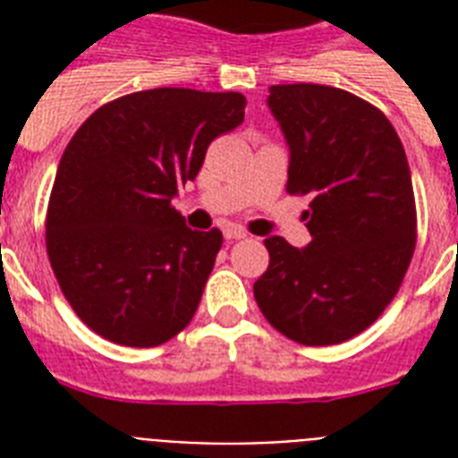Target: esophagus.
I'll list each match as a JSON object with an SVG mask.
<instances>
[{
	"mask_svg": "<svg viewBox=\"0 0 458 458\" xmlns=\"http://www.w3.org/2000/svg\"><path fill=\"white\" fill-rule=\"evenodd\" d=\"M223 237H225L228 242H233V240H244L247 233H244L242 228H237V225H228V228L223 230Z\"/></svg>",
	"mask_w": 458,
	"mask_h": 458,
	"instance_id": "obj_1",
	"label": "esophagus"
}]
</instances>
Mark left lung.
<instances>
[{
  "label": "left lung",
  "instance_id": "obj_1",
  "mask_svg": "<svg viewBox=\"0 0 458 458\" xmlns=\"http://www.w3.org/2000/svg\"><path fill=\"white\" fill-rule=\"evenodd\" d=\"M268 109L290 149V194H309L311 242L268 237L271 264L254 283L268 323L326 347L354 337L397 294L416 247L409 161L383 111L327 85H273Z\"/></svg>",
  "mask_w": 458,
  "mask_h": 458
}]
</instances>
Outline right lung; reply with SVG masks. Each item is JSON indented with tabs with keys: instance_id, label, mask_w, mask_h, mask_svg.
Here are the masks:
<instances>
[{
	"instance_id": "obj_1",
	"label": "right lung",
	"mask_w": 458,
	"mask_h": 458,
	"mask_svg": "<svg viewBox=\"0 0 458 458\" xmlns=\"http://www.w3.org/2000/svg\"><path fill=\"white\" fill-rule=\"evenodd\" d=\"M240 92L157 88L104 104L61 157L47 208V254L88 327L157 347L192 320L221 250L171 201L208 145L244 121Z\"/></svg>"
}]
</instances>
